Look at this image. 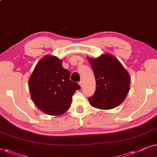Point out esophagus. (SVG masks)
<instances>
[{
    "label": "esophagus",
    "instance_id": "34e87169",
    "mask_svg": "<svg viewBox=\"0 0 157 157\" xmlns=\"http://www.w3.org/2000/svg\"><path fill=\"white\" fill-rule=\"evenodd\" d=\"M78 83H79V85H80V87H82V81H79Z\"/></svg>",
    "mask_w": 157,
    "mask_h": 157
}]
</instances>
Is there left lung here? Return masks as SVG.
<instances>
[{
  "mask_svg": "<svg viewBox=\"0 0 157 157\" xmlns=\"http://www.w3.org/2000/svg\"><path fill=\"white\" fill-rule=\"evenodd\" d=\"M96 80V90L88 98L92 107L111 109L120 105L129 90L130 76L115 57L105 54L96 59L88 57Z\"/></svg>",
  "mask_w": 157,
  "mask_h": 157,
  "instance_id": "obj_1",
  "label": "left lung"
}]
</instances>
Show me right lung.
<instances>
[{
  "mask_svg": "<svg viewBox=\"0 0 157 157\" xmlns=\"http://www.w3.org/2000/svg\"><path fill=\"white\" fill-rule=\"evenodd\" d=\"M63 61L53 56L43 57L28 81L30 95L37 108L49 115H60L69 109L78 83L70 79V72Z\"/></svg>",
  "mask_w": 157,
  "mask_h": 157,
  "instance_id": "obj_1",
  "label": "right lung"
}]
</instances>
